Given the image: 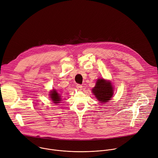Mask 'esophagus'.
Instances as JSON below:
<instances>
[{
    "mask_svg": "<svg viewBox=\"0 0 158 158\" xmlns=\"http://www.w3.org/2000/svg\"><path fill=\"white\" fill-rule=\"evenodd\" d=\"M82 86L81 85H79V84H78V85H77V89H78L79 91H80V90H81L82 89Z\"/></svg>",
    "mask_w": 158,
    "mask_h": 158,
    "instance_id": "esophagus-1",
    "label": "esophagus"
}]
</instances>
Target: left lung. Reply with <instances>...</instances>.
I'll return each mask as SVG.
<instances>
[{
    "mask_svg": "<svg viewBox=\"0 0 158 158\" xmlns=\"http://www.w3.org/2000/svg\"><path fill=\"white\" fill-rule=\"evenodd\" d=\"M92 92L97 100L102 103H106L111 100L113 95V88L111 83L103 78H99Z\"/></svg>",
    "mask_w": 158,
    "mask_h": 158,
    "instance_id": "8db88e82",
    "label": "left lung"
}]
</instances>
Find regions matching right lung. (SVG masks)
<instances>
[{"mask_svg":"<svg viewBox=\"0 0 158 158\" xmlns=\"http://www.w3.org/2000/svg\"><path fill=\"white\" fill-rule=\"evenodd\" d=\"M49 94H50V97L53 103L57 104L60 102L61 101L60 94L56 91V89H53L52 91H51Z\"/></svg>","mask_w":158,"mask_h":158,"instance_id":"1","label":"right lung"}]
</instances>
